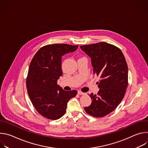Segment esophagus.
<instances>
[{
  "label": "esophagus",
  "mask_w": 148,
  "mask_h": 148,
  "mask_svg": "<svg viewBox=\"0 0 148 148\" xmlns=\"http://www.w3.org/2000/svg\"><path fill=\"white\" fill-rule=\"evenodd\" d=\"M78 94L79 95H84L86 94V93L83 92H82V91H78Z\"/></svg>",
  "instance_id": "esophagus-1"
}]
</instances>
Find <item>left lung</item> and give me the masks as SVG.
Segmentation results:
<instances>
[{"label":"left lung","instance_id":"1","mask_svg":"<svg viewBox=\"0 0 148 148\" xmlns=\"http://www.w3.org/2000/svg\"><path fill=\"white\" fill-rule=\"evenodd\" d=\"M91 58L94 74L99 77L97 94H90L91 104L86 112L97 118L112 112L123 98L128 85V69L121 50L114 45L100 42L81 46Z\"/></svg>","mask_w":148,"mask_h":148}]
</instances>
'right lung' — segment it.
I'll list each match as a JSON object with an SVG mask.
<instances>
[{"mask_svg": "<svg viewBox=\"0 0 148 148\" xmlns=\"http://www.w3.org/2000/svg\"><path fill=\"white\" fill-rule=\"evenodd\" d=\"M78 46L66 44L48 45L40 48L32 58L26 87L36 111L49 119L56 120L64 115L69 101L75 97L76 90L67 91L57 84L62 75L61 58L75 51Z\"/></svg>", "mask_w": 148, "mask_h": 148, "instance_id": "1", "label": "right lung"}]
</instances>
